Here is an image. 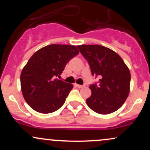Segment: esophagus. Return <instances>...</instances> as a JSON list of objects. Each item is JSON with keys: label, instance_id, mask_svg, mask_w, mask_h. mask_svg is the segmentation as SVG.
I'll list each match as a JSON object with an SVG mask.
<instances>
[{"label": "esophagus", "instance_id": "1", "mask_svg": "<svg viewBox=\"0 0 150 150\" xmlns=\"http://www.w3.org/2000/svg\"><path fill=\"white\" fill-rule=\"evenodd\" d=\"M75 85H76L78 88H83V87H85V85H77V84H76Z\"/></svg>", "mask_w": 150, "mask_h": 150}]
</instances>
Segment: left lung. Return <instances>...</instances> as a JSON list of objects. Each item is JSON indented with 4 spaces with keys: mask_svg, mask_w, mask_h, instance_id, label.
<instances>
[{
    "mask_svg": "<svg viewBox=\"0 0 150 150\" xmlns=\"http://www.w3.org/2000/svg\"><path fill=\"white\" fill-rule=\"evenodd\" d=\"M88 62L92 75L99 76V84L89 86L92 95L87 106L99 114H109L120 108L130 92V73L121 57L105 46H77Z\"/></svg>",
    "mask_w": 150,
    "mask_h": 150,
    "instance_id": "left-lung-1",
    "label": "left lung"
}]
</instances>
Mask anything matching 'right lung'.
<instances>
[{"mask_svg":"<svg viewBox=\"0 0 150 150\" xmlns=\"http://www.w3.org/2000/svg\"><path fill=\"white\" fill-rule=\"evenodd\" d=\"M78 53L75 46L51 44L32 55L22 70L20 84L24 99L34 111L50 113L63 106L73 85L56 77Z\"/></svg>","mask_w":150,"mask_h":150,"instance_id":"right-lung-1","label":"right lung"}]
</instances>
